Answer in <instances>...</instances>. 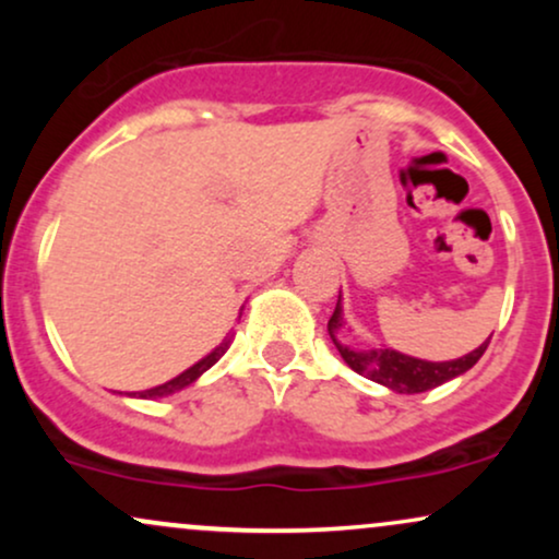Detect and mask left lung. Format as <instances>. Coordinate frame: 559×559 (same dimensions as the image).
Segmentation results:
<instances>
[{"label":"left lung","mask_w":559,"mask_h":559,"mask_svg":"<svg viewBox=\"0 0 559 559\" xmlns=\"http://www.w3.org/2000/svg\"><path fill=\"white\" fill-rule=\"evenodd\" d=\"M346 320L342 310V292H338L336 310L329 320V333L331 342L342 355V360L349 365L355 373H360L370 381L381 383L396 394H420V391L436 389L441 383L452 381V378L467 373L480 360V355L489 346V338L478 346V349L467 352V355L457 357V360L447 362H431V360H418V357L402 355V352L391 349V346H370V349H360V346L349 344L342 336Z\"/></svg>","instance_id":"1"}]
</instances>
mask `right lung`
Listing matches in <instances>:
<instances>
[{"label": "right lung", "instance_id": "right-lung-1", "mask_svg": "<svg viewBox=\"0 0 559 559\" xmlns=\"http://www.w3.org/2000/svg\"><path fill=\"white\" fill-rule=\"evenodd\" d=\"M230 342H234V336H230V333H228V336L223 338V342L217 344L207 357H202V360L191 365V368L183 370L181 376L170 378L168 383H159V386H155V389H146V391H139V394H128V396H139V400H159V396H170V394H176V391L191 386V383H194L199 376L207 373V370L213 368V365L221 360L223 355H226V349L230 346Z\"/></svg>", "mask_w": 559, "mask_h": 559}]
</instances>
